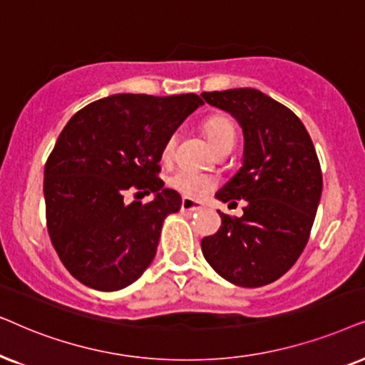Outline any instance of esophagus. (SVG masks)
<instances>
[{"label": "esophagus", "mask_w": 365, "mask_h": 365, "mask_svg": "<svg viewBox=\"0 0 365 365\" xmlns=\"http://www.w3.org/2000/svg\"><path fill=\"white\" fill-rule=\"evenodd\" d=\"M182 212H198L202 210L203 205L200 202L192 200V198H182Z\"/></svg>", "instance_id": "obj_1"}]
</instances>
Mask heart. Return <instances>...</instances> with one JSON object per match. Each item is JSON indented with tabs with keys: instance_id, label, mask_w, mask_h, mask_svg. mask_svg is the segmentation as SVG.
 I'll return each mask as SVG.
<instances>
[{
	"instance_id": "heart-1",
	"label": "heart",
	"mask_w": 365,
	"mask_h": 365,
	"mask_svg": "<svg viewBox=\"0 0 365 365\" xmlns=\"http://www.w3.org/2000/svg\"><path fill=\"white\" fill-rule=\"evenodd\" d=\"M203 133L208 138V142L213 147L215 152H222V150L233 148L237 140V128L230 116L227 115H212L203 121L202 125ZM175 145H177V135H170L165 140L162 147V158L170 160L175 152ZM170 187L175 190L185 195L187 198H203L208 193L215 190L217 180L210 177V175L193 173L190 170H178L168 178Z\"/></svg>"
}]
</instances>
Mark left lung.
<instances>
[{
    "instance_id": "1",
    "label": "left lung",
    "mask_w": 365,
    "mask_h": 365,
    "mask_svg": "<svg viewBox=\"0 0 365 365\" xmlns=\"http://www.w3.org/2000/svg\"><path fill=\"white\" fill-rule=\"evenodd\" d=\"M207 103L244 130V165L217 193L245 200L244 215L220 213L222 227L202 240L208 264L232 284L262 287L292 267L307 245L322 193V170L310 135L287 106L254 88L203 91Z\"/></svg>"
}]
</instances>
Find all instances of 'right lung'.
<instances>
[{"instance_id":"right-lung-1","label":"right lung","mask_w":365,"mask_h":365,"mask_svg":"<svg viewBox=\"0 0 365 365\" xmlns=\"http://www.w3.org/2000/svg\"><path fill=\"white\" fill-rule=\"evenodd\" d=\"M203 105L195 93H120L76 111L45 165L46 227L66 270L95 290H120L152 264L168 213L182 198L158 177L162 147ZM128 191L155 192L126 204Z\"/></svg>"}]
</instances>
